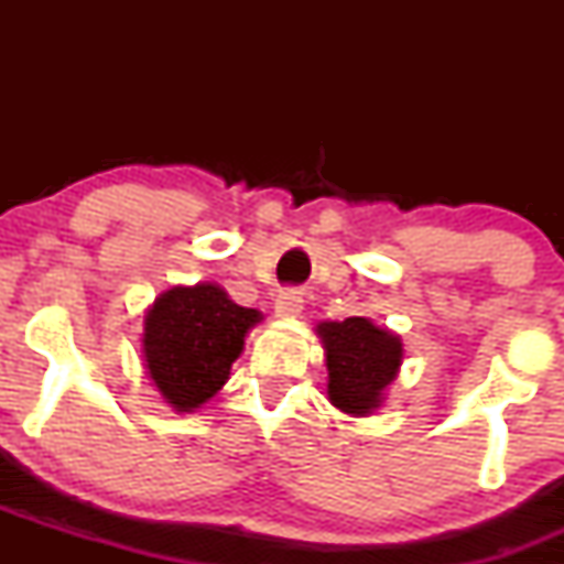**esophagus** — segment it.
Returning a JSON list of instances; mask_svg holds the SVG:
<instances>
[{"label":"esophagus","mask_w":564,"mask_h":564,"mask_svg":"<svg viewBox=\"0 0 564 564\" xmlns=\"http://www.w3.org/2000/svg\"><path fill=\"white\" fill-rule=\"evenodd\" d=\"M302 307H304L302 291H296V289H283L281 294H278V300H275V313L281 315V318H296V315L302 313Z\"/></svg>","instance_id":"1"}]
</instances>
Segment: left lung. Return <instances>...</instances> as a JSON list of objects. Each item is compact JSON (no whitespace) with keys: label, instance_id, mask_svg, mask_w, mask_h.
<instances>
[{"label":"left lung","instance_id":"1","mask_svg":"<svg viewBox=\"0 0 564 564\" xmlns=\"http://www.w3.org/2000/svg\"><path fill=\"white\" fill-rule=\"evenodd\" d=\"M326 355V394L345 416H371L403 366V339L371 318L323 321L315 326Z\"/></svg>","mask_w":564,"mask_h":564}]
</instances>
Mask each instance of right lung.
Returning a JSON list of instances; mask_svg holds the SVG:
<instances>
[{"instance_id":"1","label":"right lung","mask_w":564,"mask_h":564,"mask_svg":"<svg viewBox=\"0 0 564 564\" xmlns=\"http://www.w3.org/2000/svg\"><path fill=\"white\" fill-rule=\"evenodd\" d=\"M264 315L241 307L212 281L172 286L142 318V366L161 398L177 413L209 403L230 379L246 336Z\"/></svg>"}]
</instances>
